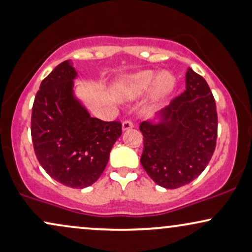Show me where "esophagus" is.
I'll use <instances>...</instances> for the list:
<instances>
[{
  "label": "esophagus",
  "instance_id": "obj_1",
  "mask_svg": "<svg viewBox=\"0 0 252 252\" xmlns=\"http://www.w3.org/2000/svg\"><path fill=\"white\" fill-rule=\"evenodd\" d=\"M132 126H134V123H132L131 121H129V120L124 121V122L122 123V129L123 130H129V129H131Z\"/></svg>",
  "mask_w": 252,
  "mask_h": 252
}]
</instances>
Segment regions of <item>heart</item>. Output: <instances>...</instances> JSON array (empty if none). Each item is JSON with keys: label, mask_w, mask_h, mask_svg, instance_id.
<instances>
[{"label": "heart", "mask_w": 252, "mask_h": 252, "mask_svg": "<svg viewBox=\"0 0 252 252\" xmlns=\"http://www.w3.org/2000/svg\"><path fill=\"white\" fill-rule=\"evenodd\" d=\"M175 86V78L169 72H161L158 76L155 71H141L131 74L121 82L120 92L126 99H136L144 96L153 89V97L162 100L172 94Z\"/></svg>", "instance_id": "b5f03b06"}]
</instances>
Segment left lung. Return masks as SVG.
Returning <instances> with one entry per match:
<instances>
[{
  "instance_id": "obj_1",
  "label": "left lung",
  "mask_w": 252,
  "mask_h": 252,
  "mask_svg": "<svg viewBox=\"0 0 252 252\" xmlns=\"http://www.w3.org/2000/svg\"><path fill=\"white\" fill-rule=\"evenodd\" d=\"M158 118V123L140 124L141 164L158 186L179 189L201 174L216 149L218 116L206 80L189 67L186 90Z\"/></svg>"
}]
</instances>
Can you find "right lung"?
<instances>
[{"mask_svg": "<svg viewBox=\"0 0 252 252\" xmlns=\"http://www.w3.org/2000/svg\"><path fill=\"white\" fill-rule=\"evenodd\" d=\"M77 72L70 60L41 82L32 109L34 152L51 178L72 189L96 182L122 135V123L91 117L73 94Z\"/></svg>", "mask_w": 252, "mask_h": 252, "instance_id": "1", "label": "right lung"}]
</instances>
